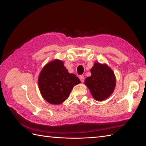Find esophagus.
Listing matches in <instances>:
<instances>
[{"label": "esophagus", "mask_w": 146, "mask_h": 146, "mask_svg": "<svg viewBox=\"0 0 146 146\" xmlns=\"http://www.w3.org/2000/svg\"><path fill=\"white\" fill-rule=\"evenodd\" d=\"M80 81H81L82 82H84V80H85V78H84V76H82V75L80 76Z\"/></svg>", "instance_id": "obj_1"}]
</instances>
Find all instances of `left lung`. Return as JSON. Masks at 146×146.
Masks as SVG:
<instances>
[{"label": "left lung", "instance_id": "left-lung-1", "mask_svg": "<svg viewBox=\"0 0 146 146\" xmlns=\"http://www.w3.org/2000/svg\"><path fill=\"white\" fill-rule=\"evenodd\" d=\"M91 76L85 79V84L97 101H103L112 94L116 85L114 73L105 64L95 63Z\"/></svg>", "mask_w": 146, "mask_h": 146}]
</instances>
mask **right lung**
Here are the masks:
<instances>
[{"label": "right lung", "mask_w": 146, "mask_h": 146, "mask_svg": "<svg viewBox=\"0 0 146 146\" xmlns=\"http://www.w3.org/2000/svg\"><path fill=\"white\" fill-rule=\"evenodd\" d=\"M80 82L73 73H69L63 62L56 60L42 68L38 78L40 92L49 104L58 105L69 97L74 86Z\"/></svg>", "instance_id": "obj_1"}]
</instances>
